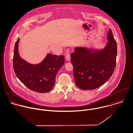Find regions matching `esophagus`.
Returning <instances> with one entry per match:
<instances>
[{
    "label": "esophagus",
    "instance_id": "obj_1",
    "mask_svg": "<svg viewBox=\"0 0 133 133\" xmlns=\"http://www.w3.org/2000/svg\"><path fill=\"white\" fill-rule=\"evenodd\" d=\"M65 59L67 61H70V55L69 54H67L65 56Z\"/></svg>",
    "mask_w": 133,
    "mask_h": 133
}]
</instances>
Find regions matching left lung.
Wrapping results in <instances>:
<instances>
[{
	"mask_svg": "<svg viewBox=\"0 0 133 133\" xmlns=\"http://www.w3.org/2000/svg\"><path fill=\"white\" fill-rule=\"evenodd\" d=\"M108 43L101 49L76 47L71 55L76 85L83 90H93L111 77L116 66L117 43L109 30Z\"/></svg>",
	"mask_w": 133,
	"mask_h": 133,
	"instance_id": "1",
	"label": "left lung"
}]
</instances>
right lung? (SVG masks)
I'll list each match as a JSON object with an SVG mask.
<instances>
[{
  "label": "right lung",
  "mask_w": 133,
  "mask_h": 133,
  "mask_svg": "<svg viewBox=\"0 0 133 133\" xmlns=\"http://www.w3.org/2000/svg\"><path fill=\"white\" fill-rule=\"evenodd\" d=\"M19 38L14 48L13 68L18 79L28 88L46 93L54 88L56 75L65 62L64 56L48 54L41 62L32 64L22 59L18 52Z\"/></svg>",
  "instance_id": "1"
}]
</instances>
